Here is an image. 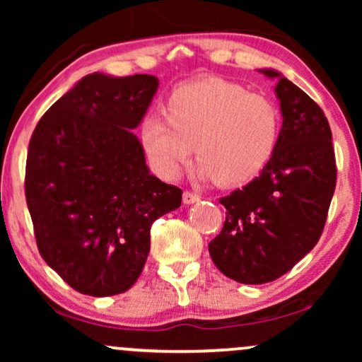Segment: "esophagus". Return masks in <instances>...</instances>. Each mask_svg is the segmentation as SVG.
<instances>
[{
    "mask_svg": "<svg viewBox=\"0 0 362 362\" xmlns=\"http://www.w3.org/2000/svg\"><path fill=\"white\" fill-rule=\"evenodd\" d=\"M199 194H196L194 191H185L182 192V202L185 204H192V202H197L199 201Z\"/></svg>",
    "mask_w": 362,
    "mask_h": 362,
    "instance_id": "34e87169",
    "label": "esophagus"
}]
</instances>
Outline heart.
Returning <instances> with one entry per match:
<instances>
[{"mask_svg": "<svg viewBox=\"0 0 362 362\" xmlns=\"http://www.w3.org/2000/svg\"><path fill=\"white\" fill-rule=\"evenodd\" d=\"M163 117L143 120L138 138L165 177L180 175L196 150L201 177L226 187L244 185L269 165L280 138L276 103L221 77L176 87L163 105Z\"/></svg>", "mask_w": 362, "mask_h": 362, "instance_id": "1", "label": "heart"}]
</instances>
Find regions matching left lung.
<instances>
[{
  "label": "left lung",
  "mask_w": 362,
  "mask_h": 362,
  "mask_svg": "<svg viewBox=\"0 0 362 362\" xmlns=\"http://www.w3.org/2000/svg\"><path fill=\"white\" fill-rule=\"evenodd\" d=\"M281 115L276 150L260 176L221 197L226 221L209 254L229 279L260 285L280 279L323 234L336 187L331 128L318 103L275 71Z\"/></svg>",
  "instance_id": "8db88e82"
}]
</instances>
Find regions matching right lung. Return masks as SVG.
<instances>
[{
    "label": "right lung",
    "mask_w": 362,
    "mask_h": 362,
    "mask_svg": "<svg viewBox=\"0 0 362 362\" xmlns=\"http://www.w3.org/2000/svg\"><path fill=\"white\" fill-rule=\"evenodd\" d=\"M158 88L148 74L86 76L34 128L24 192L39 254L74 290L110 296L140 276L158 217L182 191L150 175L130 130Z\"/></svg>",
    "instance_id": "obj_1"
}]
</instances>
